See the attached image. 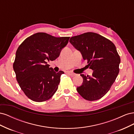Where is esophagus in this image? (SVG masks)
Returning <instances> with one entry per match:
<instances>
[{"label":"esophagus","instance_id":"1","mask_svg":"<svg viewBox=\"0 0 134 134\" xmlns=\"http://www.w3.org/2000/svg\"><path fill=\"white\" fill-rule=\"evenodd\" d=\"M67 74H69V75H70V76H73L75 75V73H74V72H71V71H68V72H67Z\"/></svg>","mask_w":134,"mask_h":134}]
</instances>
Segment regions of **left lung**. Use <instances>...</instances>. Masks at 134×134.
Instances as JSON below:
<instances>
[{"instance_id":"8db88e82","label":"left lung","mask_w":134,"mask_h":134,"mask_svg":"<svg viewBox=\"0 0 134 134\" xmlns=\"http://www.w3.org/2000/svg\"><path fill=\"white\" fill-rule=\"evenodd\" d=\"M70 42L87 60L93 70L91 76L81 74L82 86L76 88L87 100H98L110 90L120 71L121 60L116 46L110 40L94 32H87L70 38Z\"/></svg>"}]
</instances>
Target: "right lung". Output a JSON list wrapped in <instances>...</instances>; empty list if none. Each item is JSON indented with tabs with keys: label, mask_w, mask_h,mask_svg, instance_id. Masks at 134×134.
<instances>
[{
	"label": "right lung",
	"mask_w": 134,
	"mask_h": 134,
	"mask_svg": "<svg viewBox=\"0 0 134 134\" xmlns=\"http://www.w3.org/2000/svg\"><path fill=\"white\" fill-rule=\"evenodd\" d=\"M69 38L38 32L20 44L16 51L13 69L19 87L28 98L41 102L55 94L64 72H55L47 62L59 57Z\"/></svg>",
	"instance_id": "obj_1"
}]
</instances>
